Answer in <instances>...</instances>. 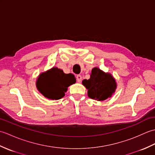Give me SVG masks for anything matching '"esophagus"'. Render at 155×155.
Listing matches in <instances>:
<instances>
[{
	"label": "esophagus",
	"instance_id": "esophagus-1",
	"mask_svg": "<svg viewBox=\"0 0 155 155\" xmlns=\"http://www.w3.org/2000/svg\"><path fill=\"white\" fill-rule=\"evenodd\" d=\"M77 81L78 82V83H81L82 81V76L80 74H78L77 76Z\"/></svg>",
	"mask_w": 155,
	"mask_h": 155
}]
</instances>
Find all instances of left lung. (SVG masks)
<instances>
[{
    "instance_id": "obj_1",
    "label": "left lung",
    "mask_w": 155,
    "mask_h": 155,
    "mask_svg": "<svg viewBox=\"0 0 155 155\" xmlns=\"http://www.w3.org/2000/svg\"><path fill=\"white\" fill-rule=\"evenodd\" d=\"M82 83L88 90V97L99 101L111 97L117 88V83L111 74L97 67L92 69L89 79L83 80Z\"/></svg>"
}]
</instances>
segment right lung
I'll list each match as a JSON object with an SVG mask.
<instances>
[{
  "instance_id": "obj_1",
  "label": "right lung",
  "mask_w": 155,
  "mask_h": 155,
  "mask_svg": "<svg viewBox=\"0 0 155 155\" xmlns=\"http://www.w3.org/2000/svg\"><path fill=\"white\" fill-rule=\"evenodd\" d=\"M76 83L74 74H65L57 67L42 72L37 78V88L46 98L58 100L63 97L70 85Z\"/></svg>"
}]
</instances>
